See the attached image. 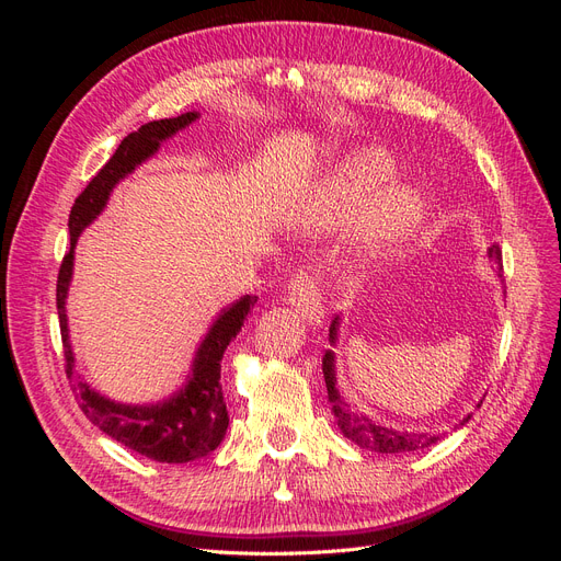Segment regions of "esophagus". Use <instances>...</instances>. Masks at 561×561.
Wrapping results in <instances>:
<instances>
[{
	"label": "esophagus",
	"mask_w": 561,
	"mask_h": 561,
	"mask_svg": "<svg viewBox=\"0 0 561 561\" xmlns=\"http://www.w3.org/2000/svg\"><path fill=\"white\" fill-rule=\"evenodd\" d=\"M287 301L290 307L301 316V320L307 325H320L322 318H325V311H322L320 304V290L313 271L309 268H299L295 271V276L287 283Z\"/></svg>",
	"instance_id": "34e87169"
}]
</instances>
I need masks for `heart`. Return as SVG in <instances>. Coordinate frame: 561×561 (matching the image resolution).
<instances>
[{
	"instance_id": "b5f03b06",
	"label": "heart",
	"mask_w": 561,
	"mask_h": 561,
	"mask_svg": "<svg viewBox=\"0 0 561 561\" xmlns=\"http://www.w3.org/2000/svg\"><path fill=\"white\" fill-rule=\"evenodd\" d=\"M390 161L381 149L358 147L334 165L328 180L299 213L304 229H328L375 196L390 178ZM421 194L410 184H396L369 203L358 225V245L369 257H381L404 245L423 222Z\"/></svg>"
}]
</instances>
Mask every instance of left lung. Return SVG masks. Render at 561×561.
Segmentation results:
<instances>
[{
  "label": "left lung",
  "instance_id": "left-lung-1",
  "mask_svg": "<svg viewBox=\"0 0 561 561\" xmlns=\"http://www.w3.org/2000/svg\"><path fill=\"white\" fill-rule=\"evenodd\" d=\"M486 254H489V260L494 262V266H496V276L503 278L501 248L494 243V245L486 250ZM336 330H339V318H334L332 325H330V344L332 346L336 344ZM322 375H325L328 398L332 402V412H334V419H336V426L342 428V433L351 439V443H355L360 449L377 451V454H404V451L426 449V447L435 445L437 439H439V435L407 433V431L386 428V426H381V423L371 421L365 414L351 412V404H346L342 400V396H339L336 369H334V351H330V348L325 351V355H322ZM468 419H470V414L461 423H458V426H463V423H468Z\"/></svg>",
  "mask_w": 561,
  "mask_h": 561
}]
</instances>
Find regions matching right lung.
I'll return each instance as SVG.
<instances>
[{"label": "right lung", "instance_id": "1", "mask_svg": "<svg viewBox=\"0 0 561 561\" xmlns=\"http://www.w3.org/2000/svg\"><path fill=\"white\" fill-rule=\"evenodd\" d=\"M196 112H186L175 118H161L149 122L135 133L126 135L122 145L116 147L112 159L100 168V173L89 182L87 190L79 194L70 213V250L62 257L56 304L60 320V336L65 351V375L72 381L81 412L87 419L110 435L116 443L138 451L151 461L159 463H190L196 458L208 456L225 439L229 414L227 402L219 383L222 371V355L231 339L241 332L250 309L257 297L243 295L236 299L229 309L217 316L210 325L206 339H203L190 377L184 386L168 400L157 404H122L105 396H100L75 371V353L70 344V330H67L65 301L70 293L72 268H75V248L79 233L87 229L93 219L103 213L114 186L130 175L135 168L154 157L161 142L173 138L182 128L196 122Z\"/></svg>", "mask_w": 561, "mask_h": 561}]
</instances>
